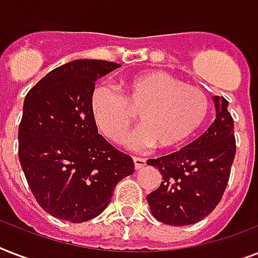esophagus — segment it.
I'll return each instance as SVG.
<instances>
[{"label": "esophagus", "instance_id": "34e87169", "mask_svg": "<svg viewBox=\"0 0 258 258\" xmlns=\"http://www.w3.org/2000/svg\"><path fill=\"white\" fill-rule=\"evenodd\" d=\"M134 165H135V169L141 170L146 166V159L145 158H139V157H134Z\"/></svg>", "mask_w": 258, "mask_h": 258}]
</instances>
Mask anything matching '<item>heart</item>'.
<instances>
[{"label": "heart", "instance_id": "b5f03b06", "mask_svg": "<svg viewBox=\"0 0 258 258\" xmlns=\"http://www.w3.org/2000/svg\"><path fill=\"white\" fill-rule=\"evenodd\" d=\"M123 96L111 84L101 83L91 96L93 119L103 135L121 143L134 120L142 124L127 139V147L143 151L157 146L174 149L191 138L208 115V97L167 72L138 75L123 84Z\"/></svg>", "mask_w": 258, "mask_h": 258}]
</instances>
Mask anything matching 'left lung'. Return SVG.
I'll use <instances>...</instances> for the list:
<instances>
[{
    "instance_id": "1",
    "label": "left lung",
    "mask_w": 258,
    "mask_h": 258,
    "mask_svg": "<svg viewBox=\"0 0 258 258\" xmlns=\"http://www.w3.org/2000/svg\"><path fill=\"white\" fill-rule=\"evenodd\" d=\"M216 119L183 149L147 165L157 167L162 183L147 196L153 216L172 226L196 224L216 209L228 186L236 157L234 121L228 100L214 96Z\"/></svg>"
}]
</instances>
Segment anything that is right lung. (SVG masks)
I'll return each instance as SVG.
<instances>
[{
    "label": "right lung",
    "mask_w": 258,
    "mask_h": 258,
    "mask_svg": "<svg viewBox=\"0 0 258 258\" xmlns=\"http://www.w3.org/2000/svg\"><path fill=\"white\" fill-rule=\"evenodd\" d=\"M119 67L104 60L67 62L25 96L18 158L36 201L56 218L92 220L108 206L117 182L134 172L133 158L97 134L91 109L95 82Z\"/></svg>",
    "instance_id": "add662e5"
}]
</instances>
